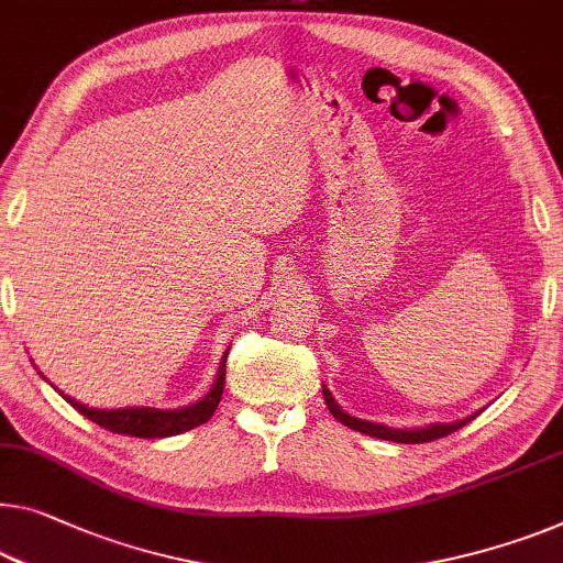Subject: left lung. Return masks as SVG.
<instances>
[{"mask_svg": "<svg viewBox=\"0 0 563 563\" xmlns=\"http://www.w3.org/2000/svg\"><path fill=\"white\" fill-rule=\"evenodd\" d=\"M323 399H325V407H329V412L339 419L341 424L351 427V430L356 432H364V434H372V438H379V440H391V442H405V444H419V442H432V440H440L444 434H452L457 432L460 427H465L470 419H460V422H452V424H430V427H422V430H391V427H384V424H374V422H364V419H356L343 412V409L335 405L331 391L323 389Z\"/></svg>", "mask_w": 563, "mask_h": 563, "instance_id": "left-lung-1", "label": "left lung"}]
</instances>
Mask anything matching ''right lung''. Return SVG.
Returning <instances> with one entry per match:
<instances>
[{
    "label": "right lung",
    "instance_id": "add662e5",
    "mask_svg": "<svg viewBox=\"0 0 563 563\" xmlns=\"http://www.w3.org/2000/svg\"><path fill=\"white\" fill-rule=\"evenodd\" d=\"M224 368H228V354H224L220 372H217L214 387L209 389L205 399L195 401L191 407L181 409H151V407H129V409H93L80 405L70 397H63L70 401V405L78 409L82 417H88L90 422H96L108 432L115 434H131V438H172V434H181L187 430H195V427L209 422V417L214 415L217 405H220L222 391H224Z\"/></svg>",
    "mask_w": 563,
    "mask_h": 563
}]
</instances>
